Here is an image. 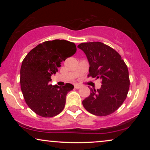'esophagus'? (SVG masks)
Returning <instances> with one entry per match:
<instances>
[{
	"label": "esophagus",
	"instance_id": "esophagus-1",
	"mask_svg": "<svg viewBox=\"0 0 150 150\" xmlns=\"http://www.w3.org/2000/svg\"><path fill=\"white\" fill-rule=\"evenodd\" d=\"M81 86L79 85H74V88H75V89H80V88H81Z\"/></svg>",
	"mask_w": 150,
	"mask_h": 150
}]
</instances>
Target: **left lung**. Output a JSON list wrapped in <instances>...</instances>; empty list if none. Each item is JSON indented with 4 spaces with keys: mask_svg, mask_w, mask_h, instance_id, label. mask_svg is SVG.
I'll list each match as a JSON object with an SVG mask.
<instances>
[{
    "mask_svg": "<svg viewBox=\"0 0 150 150\" xmlns=\"http://www.w3.org/2000/svg\"><path fill=\"white\" fill-rule=\"evenodd\" d=\"M85 53L89 63L88 76L101 79L100 89L91 88L83 105L97 116L112 114L124 103L130 87L128 67L120 54L102 42L82 43L78 46Z\"/></svg>",
    "mask_w": 150,
    "mask_h": 150,
    "instance_id": "1",
    "label": "left lung"
}]
</instances>
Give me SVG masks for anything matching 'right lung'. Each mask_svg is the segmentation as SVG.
<instances>
[{"label":"right lung","mask_w":150,"mask_h":150,"mask_svg":"<svg viewBox=\"0 0 150 150\" xmlns=\"http://www.w3.org/2000/svg\"><path fill=\"white\" fill-rule=\"evenodd\" d=\"M76 52L74 43L63 40L46 41L32 49L24 59L20 69V86L26 103L43 117L56 116L63 110L67 93L74 85H50L51 76L61 63Z\"/></svg>","instance_id":"obj_1"}]
</instances>
